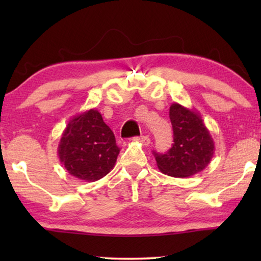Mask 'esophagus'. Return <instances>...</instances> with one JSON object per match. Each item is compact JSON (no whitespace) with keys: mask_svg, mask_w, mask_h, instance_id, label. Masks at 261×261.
Segmentation results:
<instances>
[{"mask_svg":"<svg viewBox=\"0 0 261 261\" xmlns=\"http://www.w3.org/2000/svg\"><path fill=\"white\" fill-rule=\"evenodd\" d=\"M134 141H137V142H140V144H142V145H148L149 142H151V139H149L147 135H141V137H135L134 139H133Z\"/></svg>","mask_w":261,"mask_h":261,"instance_id":"1","label":"esophagus"}]
</instances>
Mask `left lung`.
Here are the masks:
<instances>
[{
	"mask_svg": "<svg viewBox=\"0 0 261 261\" xmlns=\"http://www.w3.org/2000/svg\"><path fill=\"white\" fill-rule=\"evenodd\" d=\"M173 144L169 152L154 153L156 166L171 177H190L209 165L215 144L201 115L195 109L174 102L170 107Z\"/></svg>",
	"mask_w": 261,
	"mask_h": 261,
	"instance_id": "obj_1",
	"label": "left lung"
}]
</instances>
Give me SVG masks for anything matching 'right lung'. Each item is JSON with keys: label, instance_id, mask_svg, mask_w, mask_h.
<instances>
[{"label": "right lung", "instance_id": "add662e5", "mask_svg": "<svg viewBox=\"0 0 261 261\" xmlns=\"http://www.w3.org/2000/svg\"><path fill=\"white\" fill-rule=\"evenodd\" d=\"M119 153L115 135L96 109L73 116L58 145L63 166L71 176L85 181H96L108 174Z\"/></svg>", "mask_w": 261, "mask_h": 261}]
</instances>
